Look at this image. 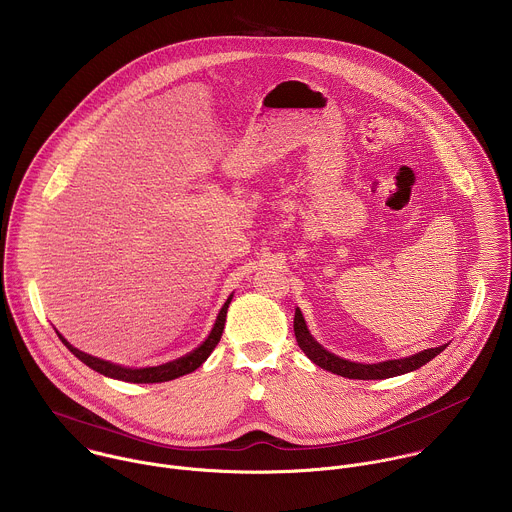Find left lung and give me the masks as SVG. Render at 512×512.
Listing matches in <instances>:
<instances>
[{
  "label": "left lung",
  "mask_w": 512,
  "mask_h": 512,
  "mask_svg": "<svg viewBox=\"0 0 512 512\" xmlns=\"http://www.w3.org/2000/svg\"><path fill=\"white\" fill-rule=\"evenodd\" d=\"M294 334L296 341L302 347V351L322 369L332 371L341 377L347 379H387V377H395V375H403L409 373L413 369H419L421 365H425L427 361H431L435 355H439L447 345H439V347H429L421 353H415L411 357L405 359H391V361H383V363H373V365H365V363H353L347 359H341L338 355L330 353L328 349H324L318 341L314 340L308 332V326L304 322L302 312L296 308V316H294Z\"/></svg>",
  "instance_id": "left-lung-1"
}]
</instances>
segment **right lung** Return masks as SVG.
<instances>
[{"label": "right lung", "mask_w": 512, "mask_h": 512, "mask_svg": "<svg viewBox=\"0 0 512 512\" xmlns=\"http://www.w3.org/2000/svg\"><path fill=\"white\" fill-rule=\"evenodd\" d=\"M232 296L226 300V304L222 306L218 318H216V324L210 332V336L206 338V341L196 347L194 351H190L188 355L184 357H178L174 361L169 363H163V365H157V367H145V369H127V367H121V365H115V363H109V361H103L99 357H93L89 353H83L79 351L77 347H73L69 341L65 340L63 336H59V340L63 341L67 345V349L79 357L85 365H89L91 369L107 375V377H113V379H121V381H129V383H161V381H171L176 379L180 375H186V373H192L194 369H198L206 357L212 353V349L218 345L220 336H222V330H224V322H226V310H228V304H230Z\"/></svg>", "instance_id": "add662e5"}]
</instances>
